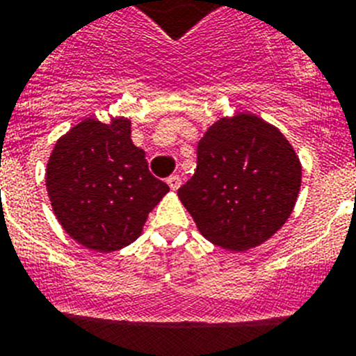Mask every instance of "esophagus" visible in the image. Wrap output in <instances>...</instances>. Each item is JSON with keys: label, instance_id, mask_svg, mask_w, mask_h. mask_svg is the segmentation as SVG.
Listing matches in <instances>:
<instances>
[{"label": "esophagus", "instance_id": "esophagus-1", "mask_svg": "<svg viewBox=\"0 0 356 356\" xmlns=\"http://www.w3.org/2000/svg\"><path fill=\"white\" fill-rule=\"evenodd\" d=\"M168 186L174 191H177L179 188H181V177H179V175H172V177H168Z\"/></svg>", "mask_w": 356, "mask_h": 356}]
</instances>
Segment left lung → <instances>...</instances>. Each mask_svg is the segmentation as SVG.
Here are the masks:
<instances>
[{
  "label": "left lung",
  "mask_w": 356,
  "mask_h": 356,
  "mask_svg": "<svg viewBox=\"0 0 356 356\" xmlns=\"http://www.w3.org/2000/svg\"><path fill=\"white\" fill-rule=\"evenodd\" d=\"M301 177V161L285 134L256 114L236 113L204 132L195 174L177 195L206 240L247 251L289 220Z\"/></svg>",
  "instance_id": "obj_1"
}]
</instances>
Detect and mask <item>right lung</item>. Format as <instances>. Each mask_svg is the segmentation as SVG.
Segmentation results:
<instances>
[{"instance_id":"add662e5","label":"right lung","mask_w":356,"mask_h":356,"mask_svg":"<svg viewBox=\"0 0 356 356\" xmlns=\"http://www.w3.org/2000/svg\"><path fill=\"white\" fill-rule=\"evenodd\" d=\"M46 190L58 224L89 251L113 252L143 233L148 213L170 191L148 172L125 116L86 118L60 136L46 165Z\"/></svg>"}]
</instances>
